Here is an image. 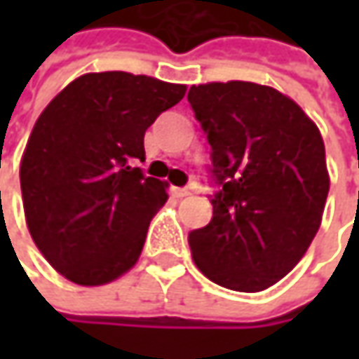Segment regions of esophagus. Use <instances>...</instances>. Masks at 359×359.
<instances>
[{"mask_svg": "<svg viewBox=\"0 0 359 359\" xmlns=\"http://www.w3.org/2000/svg\"><path fill=\"white\" fill-rule=\"evenodd\" d=\"M172 196L173 198H177V200H182V198H187V196H189V189H187V187H173Z\"/></svg>", "mask_w": 359, "mask_h": 359, "instance_id": "obj_1", "label": "esophagus"}]
</instances>
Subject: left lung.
Listing matches in <instances>:
<instances>
[{
  "instance_id": "left-lung-1",
  "label": "left lung",
  "mask_w": 359,
  "mask_h": 359,
  "mask_svg": "<svg viewBox=\"0 0 359 359\" xmlns=\"http://www.w3.org/2000/svg\"><path fill=\"white\" fill-rule=\"evenodd\" d=\"M212 147V222L189 233L196 266L236 292L280 282L316 238L330 177L320 130L302 107L252 81L191 86Z\"/></svg>"
}]
</instances>
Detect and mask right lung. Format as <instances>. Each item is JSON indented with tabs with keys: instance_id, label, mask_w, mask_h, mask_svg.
<instances>
[{
	"instance_id": "1",
	"label": "right lung",
	"mask_w": 359,
	"mask_h": 359,
	"mask_svg": "<svg viewBox=\"0 0 359 359\" xmlns=\"http://www.w3.org/2000/svg\"><path fill=\"white\" fill-rule=\"evenodd\" d=\"M186 86L126 72L86 74L35 121L20 182L35 245L69 282L102 285L133 268L151 217L168 200L147 177L145 130Z\"/></svg>"
}]
</instances>
